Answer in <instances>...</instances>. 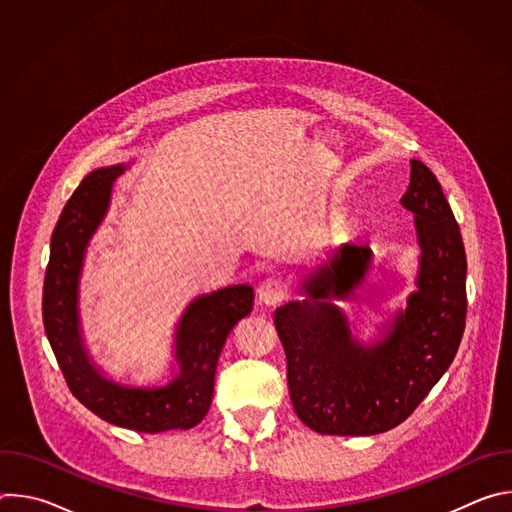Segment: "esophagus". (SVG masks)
I'll list each match as a JSON object with an SVG mask.
<instances>
[{
    "mask_svg": "<svg viewBox=\"0 0 512 512\" xmlns=\"http://www.w3.org/2000/svg\"><path fill=\"white\" fill-rule=\"evenodd\" d=\"M257 296H259V302L265 304V306H277L285 300L287 296V285L281 277H265L259 287H257Z\"/></svg>",
    "mask_w": 512,
    "mask_h": 512,
    "instance_id": "1",
    "label": "esophagus"
}]
</instances>
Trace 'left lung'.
<instances>
[{
    "mask_svg": "<svg viewBox=\"0 0 512 512\" xmlns=\"http://www.w3.org/2000/svg\"><path fill=\"white\" fill-rule=\"evenodd\" d=\"M401 204L415 214L419 289L383 344L350 340L344 300L364 277L371 249L340 245L304 277L308 300L275 310L287 385L298 417L326 435H375L403 423L452 364L466 328V253L460 227L433 172L411 160Z\"/></svg>",
    "mask_w": 512,
    "mask_h": 512,
    "instance_id": "1",
    "label": "left lung"
}]
</instances>
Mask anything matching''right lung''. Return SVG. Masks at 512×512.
Masks as SVG:
<instances>
[{
	"label": "right lung",
	"instance_id": "obj_1",
	"mask_svg": "<svg viewBox=\"0 0 512 512\" xmlns=\"http://www.w3.org/2000/svg\"><path fill=\"white\" fill-rule=\"evenodd\" d=\"M121 166L91 172L68 198L50 239L42 320L64 381L101 419L143 431L190 429L208 413L214 373L227 336L253 310V289L233 285L198 298L178 326L180 377L162 389H125L105 381L81 346L77 285L85 247L107 210Z\"/></svg>",
	"mask_w": 512,
	"mask_h": 512
}]
</instances>
